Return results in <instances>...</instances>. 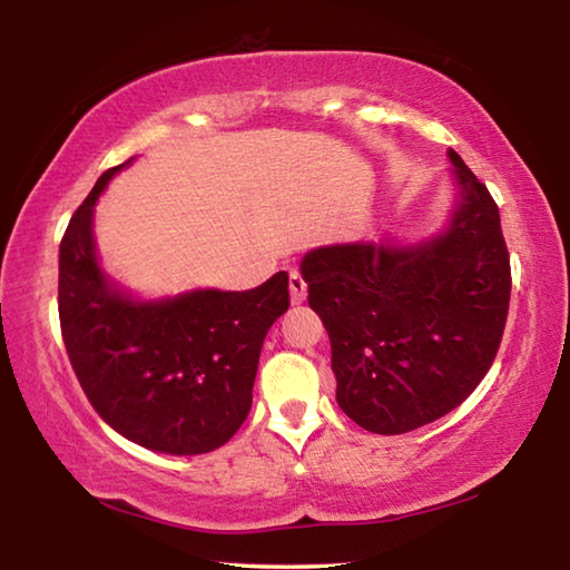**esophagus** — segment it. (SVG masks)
I'll list each match as a JSON object with an SVG mask.
<instances>
[{
	"mask_svg": "<svg viewBox=\"0 0 570 570\" xmlns=\"http://www.w3.org/2000/svg\"><path fill=\"white\" fill-rule=\"evenodd\" d=\"M288 292H292V302L294 304H302L306 298V282L302 278L298 272L288 274Z\"/></svg>",
	"mask_w": 570,
	"mask_h": 570,
	"instance_id": "1",
	"label": "esophagus"
}]
</instances>
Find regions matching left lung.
<instances>
[{
  "label": "left lung",
  "mask_w": 570,
  "mask_h": 570,
  "mask_svg": "<svg viewBox=\"0 0 570 570\" xmlns=\"http://www.w3.org/2000/svg\"><path fill=\"white\" fill-rule=\"evenodd\" d=\"M455 204L440 234L306 250L308 306L332 342L336 402L377 435H404L465 402L493 364L510 258L493 196L448 150Z\"/></svg>",
  "instance_id": "8db88e82"
}]
</instances>
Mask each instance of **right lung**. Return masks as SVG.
Instances as JSON below:
<instances>
[{"instance_id":"obj_1","label":"right lung","mask_w":570,"mask_h":570,"mask_svg":"<svg viewBox=\"0 0 570 570\" xmlns=\"http://www.w3.org/2000/svg\"><path fill=\"white\" fill-rule=\"evenodd\" d=\"M130 163L102 173L62 236L65 350L115 432L163 455H204L246 420L264 340L288 308V274L248 292L130 294L105 274L92 234L95 204Z\"/></svg>"}]
</instances>
